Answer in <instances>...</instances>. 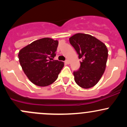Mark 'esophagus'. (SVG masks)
<instances>
[{"label": "esophagus", "mask_w": 127, "mask_h": 127, "mask_svg": "<svg viewBox=\"0 0 127 127\" xmlns=\"http://www.w3.org/2000/svg\"><path fill=\"white\" fill-rule=\"evenodd\" d=\"M64 63L66 64H69V60H66V61H64Z\"/></svg>", "instance_id": "1"}]
</instances>
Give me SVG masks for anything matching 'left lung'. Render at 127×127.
<instances>
[{
    "instance_id": "obj_1",
    "label": "left lung",
    "mask_w": 127,
    "mask_h": 127,
    "mask_svg": "<svg viewBox=\"0 0 127 127\" xmlns=\"http://www.w3.org/2000/svg\"><path fill=\"white\" fill-rule=\"evenodd\" d=\"M69 42L82 59L79 69L74 72V80L83 88L94 87L104 72L108 51L105 44L89 34L77 33Z\"/></svg>"
}]
</instances>
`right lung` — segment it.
Segmentation results:
<instances>
[{"label":"right lung","instance_id":"add662e5","mask_svg":"<svg viewBox=\"0 0 127 127\" xmlns=\"http://www.w3.org/2000/svg\"><path fill=\"white\" fill-rule=\"evenodd\" d=\"M58 41L43 38L34 41L20 50V63L32 83L39 87L53 84L64 66V63L53 60Z\"/></svg>","mask_w":127,"mask_h":127}]
</instances>
